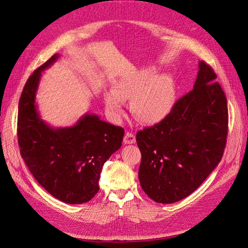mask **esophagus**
Masks as SVG:
<instances>
[{"mask_svg":"<svg viewBox=\"0 0 248 248\" xmlns=\"http://www.w3.org/2000/svg\"><path fill=\"white\" fill-rule=\"evenodd\" d=\"M124 144H134L136 142L135 135L131 132H126L124 135Z\"/></svg>","mask_w":248,"mask_h":248,"instance_id":"1","label":"esophagus"}]
</instances>
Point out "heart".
Returning a JSON list of instances; mask_svg holds the SVG:
<instances>
[{
  "instance_id": "1",
  "label": "heart",
  "mask_w": 248,
  "mask_h": 248,
  "mask_svg": "<svg viewBox=\"0 0 248 248\" xmlns=\"http://www.w3.org/2000/svg\"><path fill=\"white\" fill-rule=\"evenodd\" d=\"M132 100L133 114L142 123L156 124L163 122L177 103L175 79L170 75H157L153 66L124 72L104 94L108 113L118 118L124 112V101Z\"/></svg>"
}]
</instances>
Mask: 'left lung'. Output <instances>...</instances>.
<instances>
[{
    "instance_id": "1",
    "label": "left lung",
    "mask_w": 248,
    "mask_h": 248,
    "mask_svg": "<svg viewBox=\"0 0 248 248\" xmlns=\"http://www.w3.org/2000/svg\"><path fill=\"white\" fill-rule=\"evenodd\" d=\"M214 69L203 61L193 90L163 122L139 131V180L155 202L189 196L221 161L228 135V106Z\"/></svg>"
}]
</instances>
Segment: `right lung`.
<instances>
[{"label": "right lung", "mask_w": 248, "mask_h": 248, "mask_svg": "<svg viewBox=\"0 0 248 248\" xmlns=\"http://www.w3.org/2000/svg\"><path fill=\"white\" fill-rule=\"evenodd\" d=\"M58 57L53 55L35 69L23 88L18 106V145L43 188L62 202L81 204L97 194L103 164L122 147L124 130L91 113L67 127L54 129L43 121L35 94L42 72Z\"/></svg>", "instance_id": "1"}]
</instances>
